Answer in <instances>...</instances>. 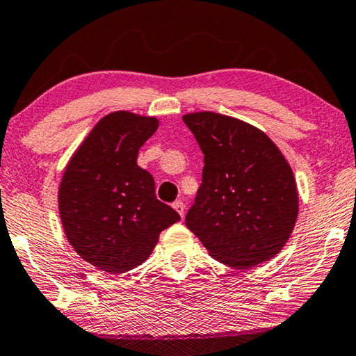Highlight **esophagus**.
<instances>
[{"instance_id": "1", "label": "esophagus", "mask_w": 356, "mask_h": 356, "mask_svg": "<svg viewBox=\"0 0 356 356\" xmlns=\"http://www.w3.org/2000/svg\"><path fill=\"white\" fill-rule=\"evenodd\" d=\"M172 207L176 209V211L179 212V216L184 218V216H185V204H184V202L179 200V201H176V202H172Z\"/></svg>"}]
</instances>
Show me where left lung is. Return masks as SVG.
<instances>
[{
    "mask_svg": "<svg viewBox=\"0 0 356 356\" xmlns=\"http://www.w3.org/2000/svg\"><path fill=\"white\" fill-rule=\"evenodd\" d=\"M204 154L185 225L212 258L239 269L277 255L298 217L293 171L261 129L216 112L184 115Z\"/></svg>",
    "mask_w": 356,
    "mask_h": 356,
    "instance_id": "left-lung-1",
    "label": "left lung"
}]
</instances>
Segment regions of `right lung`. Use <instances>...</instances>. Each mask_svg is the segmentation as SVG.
<instances>
[{
    "instance_id": "1",
    "label": "right lung",
    "mask_w": 356,
    "mask_h": 356,
    "mask_svg": "<svg viewBox=\"0 0 356 356\" xmlns=\"http://www.w3.org/2000/svg\"><path fill=\"white\" fill-rule=\"evenodd\" d=\"M155 117L118 111L95 125L67 163L58 190L65 234L79 255L109 274L144 263L179 213L155 196L138 154L156 131Z\"/></svg>"
}]
</instances>
